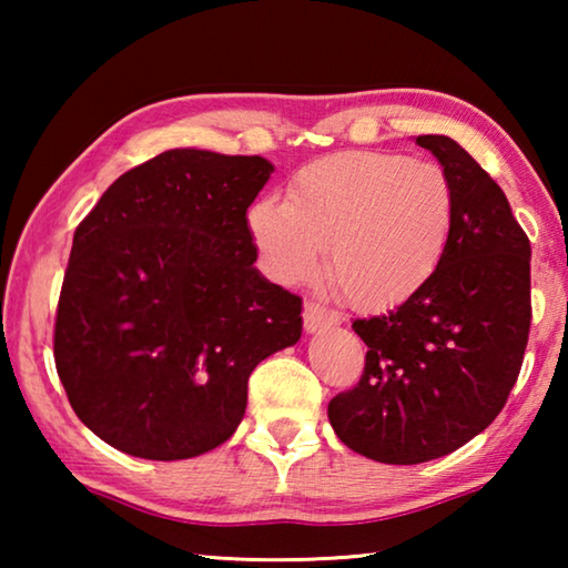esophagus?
I'll use <instances>...</instances> for the list:
<instances>
[{
    "label": "esophagus",
    "mask_w": 568,
    "mask_h": 568,
    "mask_svg": "<svg viewBox=\"0 0 568 568\" xmlns=\"http://www.w3.org/2000/svg\"><path fill=\"white\" fill-rule=\"evenodd\" d=\"M303 325L307 333L328 331L333 325H338V313L328 311V307L321 303H305L303 307Z\"/></svg>",
    "instance_id": "1"
}]
</instances>
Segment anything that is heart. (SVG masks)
<instances>
[{"instance_id":"b5f03b06","label":"heart","mask_w":568,"mask_h":568,"mask_svg":"<svg viewBox=\"0 0 568 568\" xmlns=\"http://www.w3.org/2000/svg\"><path fill=\"white\" fill-rule=\"evenodd\" d=\"M247 230L267 275L283 285L328 273L348 301L386 307L418 293L444 263L456 195L436 162L398 152H338L303 168L285 203L257 200Z\"/></svg>"}]
</instances>
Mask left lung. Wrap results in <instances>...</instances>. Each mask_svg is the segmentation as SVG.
Instances as JSON below:
<instances>
[{"instance_id":"left-lung-1","label":"left lung","mask_w":568,"mask_h":568,"mask_svg":"<svg viewBox=\"0 0 568 568\" xmlns=\"http://www.w3.org/2000/svg\"><path fill=\"white\" fill-rule=\"evenodd\" d=\"M416 142L454 185V240L418 293L353 323L363 376L328 403L345 446L396 466L454 454L501 413L531 325V243L504 190L446 134Z\"/></svg>"}]
</instances>
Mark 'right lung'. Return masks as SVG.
I'll return each mask as SVG.
<instances>
[{"label":"right lung","instance_id":"obj_1","mask_svg":"<svg viewBox=\"0 0 568 568\" xmlns=\"http://www.w3.org/2000/svg\"><path fill=\"white\" fill-rule=\"evenodd\" d=\"M271 172L257 155L168 150L77 225L54 363L104 444L150 460L207 454L243 420L255 365L301 338L303 301L253 265L245 213Z\"/></svg>","mask_w":568,"mask_h":568}]
</instances>
